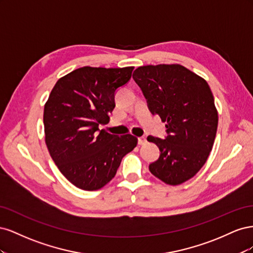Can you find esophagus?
<instances>
[{
    "label": "esophagus",
    "mask_w": 253,
    "mask_h": 253,
    "mask_svg": "<svg viewBox=\"0 0 253 253\" xmlns=\"http://www.w3.org/2000/svg\"><path fill=\"white\" fill-rule=\"evenodd\" d=\"M145 142H147V138H145L144 136H142V137H139V138H138V144L142 145V144H144Z\"/></svg>",
    "instance_id": "34e87169"
}]
</instances>
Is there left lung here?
<instances>
[{"label":"left lung","instance_id":"8db88e82","mask_svg":"<svg viewBox=\"0 0 253 253\" xmlns=\"http://www.w3.org/2000/svg\"><path fill=\"white\" fill-rule=\"evenodd\" d=\"M133 79L151 113L167 124L165 139L148 136L160 151L149 170L168 185H180L202 169L215 139L218 115L210 86L179 64L140 66Z\"/></svg>","mask_w":253,"mask_h":253}]
</instances>
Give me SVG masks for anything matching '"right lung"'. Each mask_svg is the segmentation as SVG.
<instances>
[{
    "label": "right lung",
    "mask_w": 253,
    "mask_h": 253,
    "mask_svg": "<svg viewBox=\"0 0 253 253\" xmlns=\"http://www.w3.org/2000/svg\"><path fill=\"white\" fill-rule=\"evenodd\" d=\"M133 70L80 67L57 81L45 103V143L60 172L79 189L104 187L137 145L131 134L99 129L109 124L115 94L131 79Z\"/></svg>",
    "instance_id": "1"
}]
</instances>
